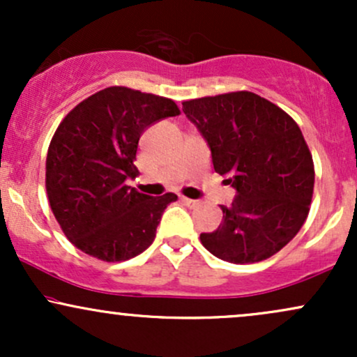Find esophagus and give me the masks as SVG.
<instances>
[{
    "instance_id": "obj_1",
    "label": "esophagus",
    "mask_w": 357,
    "mask_h": 357,
    "mask_svg": "<svg viewBox=\"0 0 357 357\" xmlns=\"http://www.w3.org/2000/svg\"><path fill=\"white\" fill-rule=\"evenodd\" d=\"M181 202L184 203V204H186V206L188 208H191V210H192V208H196V206H198V202H196V199H190V198H184V196H181Z\"/></svg>"
}]
</instances>
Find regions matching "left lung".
<instances>
[{"label":"left lung","instance_id":"8db88e82","mask_svg":"<svg viewBox=\"0 0 357 357\" xmlns=\"http://www.w3.org/2000/svg\"><path fill=\"white\" fill-rule=\"evenodd\" d=\"M183 112L236 191L220 227L199 235L203 247L231 264L272 257L297 235L312 202V155L296 121L245 90L186 100Z\"/></svg>","mask_w":357,"mask_h":357}]
</instances>
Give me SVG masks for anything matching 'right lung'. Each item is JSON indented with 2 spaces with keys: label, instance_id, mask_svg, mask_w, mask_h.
Returning <instances> with one entry per match:
<instances>
[{
  "label": "right lung",
  "instance_id": "add662e5",
  "mask_svg": "<svg viewBox=\"0 0 357 357\" xmlns=\"http://www.w3.org/2000/svg\"><path fill=\"white\" fill-rule=\"evenodd\" d=\"M179 116L171 99L107 87L67 114L47 154V195L65 236L87 255L122 261L154 241L174 192L149 196L127 186L139 174V137Z\"/></svg>",
  "mask_w": 357,
  "mask_h": 357
}]
</instances>
